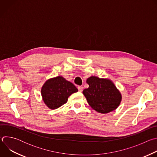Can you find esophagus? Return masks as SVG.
<instances>
[{"label":"esophagus","instance_id":"obj_1","mask_svg":"<svg viewBox=\"0 0 157 157\" xmlns=\"http://www.w3.org/2000/svg\"><path fill=\"white\" fill-rule=\"evenodd\" d=\"M78 91H79V92H82V89H83V87L79 86L78 87Z\"/></svg>","mask_w":157,"mask_h":157}]
</instances>
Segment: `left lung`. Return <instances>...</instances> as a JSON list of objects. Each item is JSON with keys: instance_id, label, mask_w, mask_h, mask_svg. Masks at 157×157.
<instances>
[{"instance_id": "8db88e82", "label": "left lung", "mask_w": 157, "mask_h": 157, "mask_svg": "<svg viewBox=\"0 0 157 157\" xmlns=\"http://www.w3.org/2000/svg\"><path fill=\"white\" fill-rule=\"evenodd\" d=\"M89 87L83 90L88 104L98 113L107 114L117 108L122 96L114 83L107 79L96 76L89 78Z\"/></svg>"}]
</instances>
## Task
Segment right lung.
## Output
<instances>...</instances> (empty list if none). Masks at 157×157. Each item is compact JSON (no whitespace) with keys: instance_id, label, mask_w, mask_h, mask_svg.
<instances>
[{"instance_id":"right-lung-1","label":"right lung","mask_w":157,"mask_h":157,"mask_svg":"<svg viewBox=\"0 0 157 157\" xmlns=\"http://www.w3.org/2000/svg\"><path fill=\"white\" fill-rule=\"evenodd\" d=\"M78 91L73 83L62 76H57L48 79L43 84L41 96L44 104L50 109H56L66 103L68 97Z\"/></svg>"}]
</instances>
